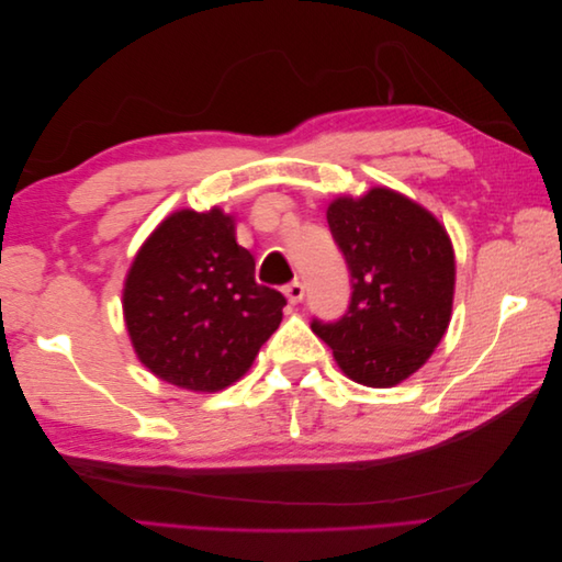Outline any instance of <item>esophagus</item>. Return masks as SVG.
Returning <instances> with one entry per match:
<instances>
[{
  "label": "esophagus",
  "instance_id": "34e87169",
  "mask_svg": "<svg viewBox=\"0 0 562 562\" xmlns=\"http://www.w3.org/2000/svg\"><path fill=\"white\" fill-rule=\"evenodd\" d=\"M283 293H285V297H288V302L291 304H297V302H302V297H304V285H302V281H291V283H285V288H283Z\"/></svg>",
  "mask_w": 562,
  "mask_h": 562
}]
</instances>
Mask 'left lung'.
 Returning a JSON list of instances; mask_svg holds the SVG:
<instances>
[{"label": "left lung", "mask_w": 562, "mask_h": 562, "mask_svg": "<svg viewBox=\"0 0 562 562\" xmlns=\"http://www.w3.org/2000/svg\"><path fill=\"white\" fill-rule=\"evenodd\" d=\"M328 227L349 269L351 300L337 321H312L345 375L394 386L443 339L454 293V252L443 225L407 196L372 187L328 206Z\"/></svg>", "instance_id": "1"}]
</instances>
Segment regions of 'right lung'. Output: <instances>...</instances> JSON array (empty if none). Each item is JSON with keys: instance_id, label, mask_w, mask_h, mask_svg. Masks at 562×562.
Here are the masks:
<instances>
[{"instance_id": "1", "label": "right lung", "mask_w": 562, "mask_h": 562, "mask_svg": "<svg viewBox=\"0 0 562 562\" xmlns=\"http://www.w3.org/2000/svg\"><path fill=\"white\" fill-rule=\"evenodd\" d=\"M285 297L255 281L252 255L220 209L178 211L151 232L124 285L138 359L164 382L220 391L246 375Z\"/></svg>"}]
</instances>
